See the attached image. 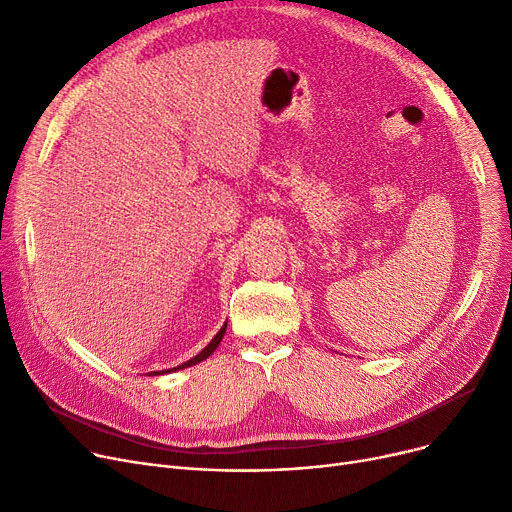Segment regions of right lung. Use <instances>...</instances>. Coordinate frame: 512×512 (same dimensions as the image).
Listing matches in <instances>:
<instances>
[{"label":"right lung","mask_w":512,"mask_h":512,"mask_svg":"<svg viewBox=\"0 0 512 512\" xmlns=\"http://www.w3.org/2000/svg\"><path fill=\"white\" fill-rule=\"evenodd\" d=\"M226 326H228V324H224V326H222V330L213 336V340H211V342H209V344L203 348V351H201L197 357H193L191 361H186V363H182V365H178V367H174V369H168V371H176V369L191 367V365H197V363H201L203 359H207V357H209V355L215 351V348H218V344L222 342V338H224V334H226ZM161 373H166V371H161ZM155 375H159V373L155 371Z\"/></svg>","instance_id":"add662e5"}]
</instances>
